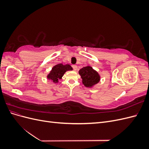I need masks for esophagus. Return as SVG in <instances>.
Returning <instances> with one entry per match:
<instances>
[{
    "label": "esophagus",
    "instance_id": "34e87169",
    "mask_svg": "<svg viewBox=\"0 0 149 149\" xmlns=\"http://www.w3.org/2000/svg\"><path fill=\"white\" fill-rule=\"evenodd\" d=\"M72 67H73V70H74V71H76V70H77V69H78V66H77V65H73V66H72Z\"/></svg>",
    "mask_w": 149,
    "mask_h": 149
}]
</instances>
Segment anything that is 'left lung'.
<instances>
[{"label":"left lung","mask_w":149,"mask_h":149,"mask_svg":"<svg viewBox=\"0 0 149 149\" xmlns=\"http://www.w3.org/2000/svg\"><path fill=\"white\" fill-rule=\"evenodd\" d=\"M78 73L82 78L83 84L86 87L93 88L100 81L101 76L91 66L88 65L82 68L79 70Z\"/></svg>","instance_id":"obj_1"}]
</instances>
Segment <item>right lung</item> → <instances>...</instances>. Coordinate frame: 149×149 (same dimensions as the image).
Wrapping results in <instances>:
<instances>
[{
  "mask_svg": "<svg viewBox=\"0 0 149 149\" xmlns=\"http://www.w3.org/2000/svg\"><path fill=\"white\" fill-rule=\"evenodd\" d=\"M73 70V68L70 65H63L62 63L58 64L54 66L52 70L48 74L47 78L48 79L51 80L54 83H58L59 79H61L63 76L68 71Z\"/></svg>",
  "mask_w": 149,
  "mask_h": 149,
  "instance_id": "1",
  "label": "right lung"
}]
</instances>
